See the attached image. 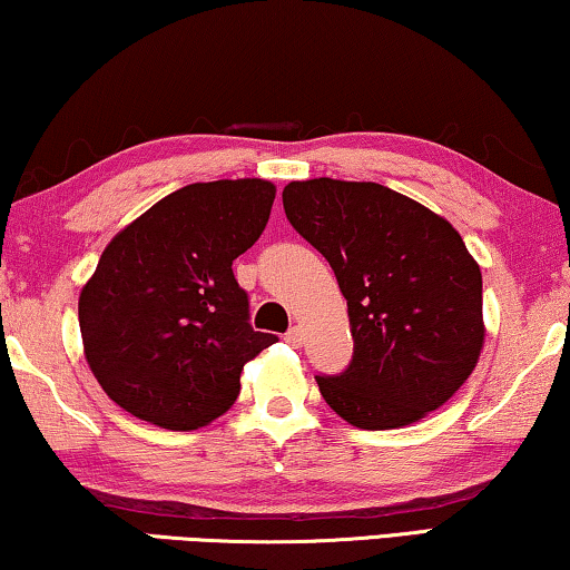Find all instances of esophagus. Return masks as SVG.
I'll list each match as a JSON object with an SVG mask.
<instances>
[{
	"label": "esophagus",
	"mask_w": 570,
	"mask_h": 570,
	"mask_svg": "<svg viewBox=\"0 0 570 570\" xmlns=\"http://www.w3.org/2000/svg\"><path fill=\"white\" fill-rule=\"evenodd\" d=\"M284 340L288 345H294V347H299L302 345V340H304V333H302V327L299 325H294L292 330H288V333L284 335Z\"/></svg>",
	"instance_id": "1"
}]
</instances>
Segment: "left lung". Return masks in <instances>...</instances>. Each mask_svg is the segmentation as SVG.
Returning a JSON list of instances; mask_svg holds the SVG:
<instances>
[{"mask_svg": "<svg viewBox=\"0 0 570 570\" xmlns=\"http://www.w3.org/2000/svg\"><path fill=\"white\" fill-rule=\"evenodd\" d=\"M292 227L335 271L353 361L314 376L361 430H394L443 406L483 345L481 268L435 212L373 181L309 178L284 189Z\"/></svg>", "mask_w": 570, "mask_h": 570, "instance_id": "1", "label": "left lung"}]
</instances>
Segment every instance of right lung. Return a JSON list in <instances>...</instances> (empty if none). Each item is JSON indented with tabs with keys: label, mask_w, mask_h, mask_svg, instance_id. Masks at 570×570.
I'll list each match as a JSON object with an SVG mask.
<instances>
[{
	"label": "right lung",
	"mask_w": 570,
	"mask_h": 570,
	"mask_svg": "<svg viewBox=\"0 0 570 570\" xmlns=\"http://www.w3.org/2000/svg\"><path fill=\"white\" fill-rule=\"evenodd\" d=\"M274 199L263 178L189 184L101 253L81 288L79 325L89 368L125 412L197 430L235 404L245 363L278 340L253 330L233 274Z\"/></svg>",
	"instance_id": "obj_1"
}]
</instances>
